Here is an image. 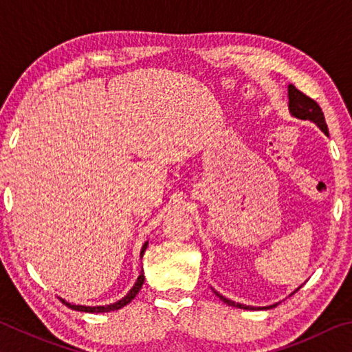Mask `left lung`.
<instances>
[{"mask_svg": "<svg viewBox=\"0 0 352 352\" xmlns=\"http://www.w3.org/2000/svg\"><path fill=\"white\" fill-rule=\"evenodd\" d=\"M289 110H290V113L295 118H298V119H307V121H312V122L317 124V126L321 130H323L326 135H329V132H327L326 121H324V115H323V111H321L320 105L315 102L312 98L306 96L305 93L298 90V88L294 87V85H289ZM295 292H294V294H295ZM214 294H216L220 298V300H222L223 302H226V305H228V306L239 307V309H247V311H253V309H256V307H252V306L239 305V302L231 301V300H228V298L219 295L217 292H214ZM270 307H276V305L269 306V307H262V309H270Z\"/></svg>", "mask_w": 352, "mask_h": 352, "instance_id": "left-lung-1", "label": "left lung"}]
</instances>
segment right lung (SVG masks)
I'll return each mask as SVG.
<instances>
[{"mask_svg":"<svg viewBox=\"0 0 352 352\" xmlns=\"http://www.w3.org/2000/svg\"><path fill=\"white\" fill-rule=\"evenodd\" d=\"M147 248V242L142 245V250H141V256L144 254ZM142 283H144V272L141 270V275L138 276V279H136L135 285L132 287V290L129 292V294L122 298V300H119L118 302H115V305H110V306H96V307H90V306H76V305H69L68 301H63L65 306H68L69 309H73V311H79V312H90V314H99V312H110V311H118V309H121L124 306H127L130 301L133 300V298L138 295V292L141 290L142 287Z\"/></svg>","mask_w":352,"mask_h":352,"instance_id":"obj_1","label":"right lung"}]
</instances>
